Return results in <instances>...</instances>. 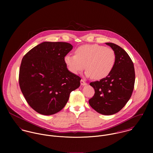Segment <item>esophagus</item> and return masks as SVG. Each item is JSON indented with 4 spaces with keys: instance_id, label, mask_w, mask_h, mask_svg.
Instances as JSON below:
<instances>
[{
    "instance_id": "1",
    "label": "esophagus",
    "mask_w": 153,
    "mask_h": 153,
    "mask_svg": "<svg viewBox=\"0 0 153 153\" xmlns=\"http://www.w3.org/2000/svg\"><path fill=\"white\" fill-rule=\"evenodd\" d=\"M81 85H83V86H85V85H87V84L84 79H81Z\"/></svg>"
}]
</instances>
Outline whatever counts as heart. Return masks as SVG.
<instances>
[{"label": "heart", "mask_w": 153, "mask_h": 153, "mask_svg": "<svg viewBox=\"0 0 153 153\" xmlns=\"http://www.w3.org/2000/svg\"><path fill=\"white\" fill-rule=\"evenodd\" d=\"M75 55L68 54L64 61L69 71L78 74L85 68V75L95 79H102L112 72L116 61L114 51L98 44L84 45L75 50Z\"/></svg>", "instance_id": "b5f03b06"}]
</instances>
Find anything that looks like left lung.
Returning <instances> with one entry per match:
<instances>
[{"mask_svg":"<svg viewBox=\"0 0 153 153\" xmlns=\"http://www.w3.org/2000/svg\"><path fill=\"white\" fill-rule=\"evenodd\" d=\"M115 52L116 61L109 75L89 84L95 94L89 100L90 106L103 115H112L122 109L129 101L135 83L134 64L128 53L120 46L105 43Z\"/></svg>","mask_w":153,"mask_h":153,"instance_id":"1","label":"left lung"}]
</instances>
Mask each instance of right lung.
<instances>
[{
    "mask_svg": "<svg viewBox=\"0 0 153 153\" xmlns=\"http://www.w3.org/2000/svg\"><path fill=\"white\" fill-rule=\"evenodd\" d=\"M73 48L66 42H44L23 58L19 82L27 102L37 112L49 115L60 111L81 78L70 72L64 58Z\"/></svg>",
    "mask_w": 153,
    "mask_h": 153,
    "instance_id": "add662e5",
    "label": "right lung"
}]
</instances>
